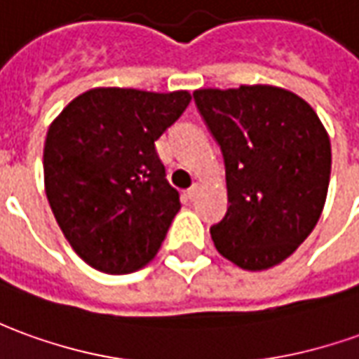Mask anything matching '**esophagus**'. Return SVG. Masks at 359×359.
<instances>
[{"mask_svg": "<svg viewBox=\"0 0 359 359\" xmlns=\"http://www.w3.org/2000/svg\"><path fill=\"white\" fill-rule=\"evenodd\" d=\"M198 192H200V184H196V182H194V184H192V187L187 190V198L190 200V202H192V200H196L198 198Z\"/></svg>", "mask_w": 359, "mask_h": 359, "instance_id": "esophagus-1", "label": "esophagus"}]
</instances>
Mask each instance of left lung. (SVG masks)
Masks as SVG:
<instances>
[{
  "label": "left lung",
  "mask_w": 359,
  "mask_h": 359,
  "mask_svg": "<svg viewBox=\"0 0 359 359\" xmlns=\"http://www.w3.org/2000/svg\"><path fill=\"white\" fill-rule=\"evenodd\" d=\"M194 102L225 163L229 205L210 227L215 249L245 270L280 264L327 200V130L303 99L270 85L200 89Z\"/></svg>",
  "instance_id": "1"
}]
</instances>
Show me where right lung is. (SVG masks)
<instances>
[{
    "label": "right lung",
    "mask_w": 359,
    "mask_h": 359,
    "mask_svg": "<svg viewBox=\"0 0 359 359\" xmlns=\"http://www.w3.org/2000/svg\"><path fill=\"white\" fill-rule=\"evenodd\" d=\"M188 102L187 91L91 89L48 128L46 196L60 229L89 266L130 274L157 255L180 200L155 142Z\"/></svg>",
    "instance_id": "obj_1"
}]
</instances>
